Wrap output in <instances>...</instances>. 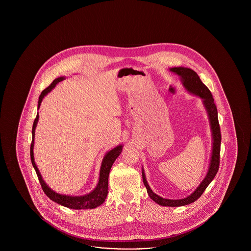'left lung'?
<instances>
[{"label": "left lung", "instance_id": "left-lung-1", "mask_svg": "<svg viewBox=\"0 0 251 251\" xmlns=\"http://www.w3.org/2000/svg\"><path fill=\"white\" fill-rule=\"evenodd\" d=\"M171 72H174L179 77L180 83L185 88V90L192 95L200 97L202 100V104L210 122V127L212 131V153H211V160L210 165L208 167L207 174L205 178L203 179L201 184L197 187V189L189 195L188 197L180 200H169L164 199L160 196H158L154 192L152 191L147 181L146 175L144 172V168H142V178L143 182L147 188L148 194L150 198L155 201L157 204L161 206H167V207H179V206H185L190 203L196 201L201 195L207 186L211 183V181L215 178L218 168H219V158H220V144H221V132L220 127L218 123V116H217V109L215 106L214 98L212 96L211 91L208 89V87L203 84L200 78V76L197 74V72H194L191 69L184 68V67H175L169 69Z\"/></svg>", "mask_w": 251, "mask_h": 251}]
</instances>
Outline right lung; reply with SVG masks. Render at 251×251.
I'll return each instance as SVG.
<instances>
[{"mask_svg":"<svg viewBox=\"0 0 251 251\" xmlns=\"http://www.w3.org/2000/svg\"><path fill=\"white\" fill-rule=\"evenodd\" d=\"M65 80V77H58L57 79H55L50 85H49L46 89H44L41 94L39 96L38 99V104H37V110L40 107L41 101L43 100V98L46 95H48L54 87L55 85L58 84L61 81ZM39 119V115L38 113L36 114V118L34 124H33V129H32V143H31V149H30V155H31V161H32V165L36 170V175L39 179V182L41 184V187L43 189L44 193L48 196L49 198L54 201V202L58 203L62 206H65L67 208L70 209H74V210H83V209H94L96 207L101 205L104 202L108 194V178H109V173L111 170V167L113 166L114 162L116 161V159L119 157L121 151H122V145H119L116 148H114L113 150L109 151L102 159L101 162V166L100 169V176H99V181L98 184L94 188L93 191L90 192L89 194H86L84 196H68V195H62L59 193H56L53 191L50 187H49L48 184L44 181V179H42V176L38 170V168L36 167V162H35V158H34V144H35V131H36V125H37V121Z\"/></svg>","mask_w":251,"mask_h":251,"instance_id":"obj_1","label":"right lung"}]
</instances>
